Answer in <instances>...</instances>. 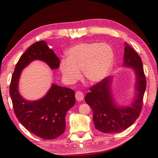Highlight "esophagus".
<instances>
[{"instance_id": "1", "label": "esophagus", "mask_w": 158, "mask_h": 158, "mask_svg": "<svg viewBox=\"0 0 158 158\" xmlns=\"http://www.w3.org/2000/svg\"><path fill=\"white\" fill-rule=\"evenodd\" d=\"M75 97H76V99H77L78 101H82L84 99V94L82 93V92L78 91L76 92Z\"/></svg>"}]
</instances>
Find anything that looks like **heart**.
Here are the masks:
<instances>
[{
    "label": "heart",
    "mask_w": 158,
    "mask_h": 158,
    "mask_svg": "<svg viewBox=\"0 0 158 158\" xmlns=\"http://www.w3.org/2000/svg\"><path fill=\"white\" fill-rule=\"evenodd\" d=\"M114 62L112 48L106 43H81L67 52V60H62L60 70L68 84H74L83 77L91 83L99 82L109 73Z\"/></svg>",
    "instance_id": "obj_1"
}]
</instances>
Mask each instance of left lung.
Returning a JSON list of instances; mask_svg holds the SVG:
<instances>
[{
    "label": "left lung",
    "mask_w": 158,
    "mask_h": 158,
    "mask_svg": "<svg viewBox=\"0 0 158 158\" xmlns=\"http://www.w3.org/2000/svg\"><path fill=\"white\" fill-rule=\"evenodd\" d=\"M124 46L123 66L133 67L137 78V93L131 106H117L110 91V77L91 87L90 91L85 97V102L93 110L95 128L105 133H118L131 126L139 116L143 107L146 80L142 60L127 42L124 43Z\"/></svg>",
    "instance_id": "left-lung-1"
}]
</instances>
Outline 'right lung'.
<instances>
[{
    "instance_id": "add662e5",
    "label": "right lung",
    "mask_w": 158,
    "mask_h": 158,
    "mask_svg": "<svg viewBox=\"0 0 158 158\" xmlns=\"http://www.w3.org/2000/svg\"><path fill=\"white\" fill-rule=\"evenodd\" d=\"M47 63L52 69L59 68L60 60L45 41L32 44L21 56L16 64L10 85L14 110L19 122L29 131L43 139L59 137L65 130V116L75 104L74 90L53 84L42 99L29 101L21 97L18 82L22 70L34 60Z\"/></svg>"
}]
</instances>
